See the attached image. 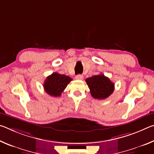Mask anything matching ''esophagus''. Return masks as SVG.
Instances as JSON below:
<instances>
[{"mask_svg":"<svg viewBox=\"0 0 154 154\" xmlns=\"http://www.w3.org/2000/svg\"><path fill=\"white\" fill-rule=\"evenodd\" d=\"M83 75H76V77H75V79H77V80H82L83 79Z\"/></svg>","mask_w":154,"mask_h":154,"instance_id":"34e87169","label":"esophagus"}]
</instances>
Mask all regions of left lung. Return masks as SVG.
Returning a JSON list of instances; mask_svg holds the SVG:
<instances>
[{
  "mask_svg": "<svg viewBox=\"0 0 154 154\" xmlns=\"http://www.w3.org/2000/svg\"><path fill=\"white\" fill-rule=\"evenodd\" d=\"M85 82L94 98L103 100L108 98L113 92L115 84L103 74L87 78Z\"/></svg>",
  "mask_w": 154,
  "mask_h": 154,
  "instance_id": "1",
  "label": "left lung"
}]
</instances>
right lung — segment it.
<instances>
[{"mask_svg":"<svg viewBox=\"0 0 154 154\" xmlns=\"http://www.w3.org/2000/svg\"><path fill=\"white\" fill-rule=\"evenodd\" d=\"M71 81L72 79L69 76L53 72L45 80L43 83L44 90L51 96H60Z\"/></svg>","mask_w":154,"mask_h":154,"instance_id":"obj_1","label":"right lung"}]
</instances>
